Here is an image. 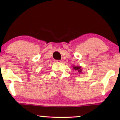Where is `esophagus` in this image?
<instances>
[{
  "mask_svg": "<svg viewBox=\"0 0 120 120\" xmlns=\"http://www.w3.org/2000/svg\"><path fill=\"white\" fill-rule=\"evenodd\" d=\"M54 61H55V62H61V61H60V60H54Z\"/></svg>",
  "mask_w": 120,
  "mask_h": 120,
  "instance_id": "obj_1",
  "label": "esophagus"
}]
</instances>
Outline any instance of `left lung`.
<instances>
[{
    "instance_id": "obj_1",
    "label": "left lung",
    "mask_w": 120,
    "mask_h": 120,
    "mask_svg": "<svg viewBox=\"0 0 120 120\" xmlns=\"http://www.w3.org/2000/svg\"><path fill=\"white\" fill-rule=\"evenodd\" d=\"M73 69H74L75 70H76V71L78 72V73H82V69H81V67H80V66H73Z\"/></svg>"
}]
</instances>
